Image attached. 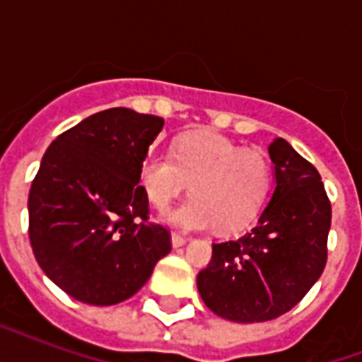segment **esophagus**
<instances>
[{"instance_id":"esophagus-1","label":"esophagus","mask_w":362,"mask_h":362,"mask_svg":"<svg viewBox=\"0 0 362 362\" xmlns=\"http://www.w3.org/2000/svg\"><path fill=\"white\" fill-rule=\"evenodd\" d=\"M187 242L186 237H182V235H178V233H173L170 235V244H173V247H182L184 244Z\"/></svg>"}]
</instances>
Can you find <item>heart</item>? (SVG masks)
<instances>
[{
    "label": "heart",
    "mask_w": 362,
    "mask_h": 362,
    "mask_svg": "<svg viewBox=\"0 0 362 362\" xmlns=\"http://www.w3.org/2000/svg\"><path fill=\"white\" fill-rule=\"evenodd\" d=\"M270 178L263 152L206 131L180 136L173 156L148 153L141 165V186L156 209L169 206L189 186L193 197L165 214L182 229L242 231L263 209Z\"/></svg>",
    "instance_id": "b5f03b06"
}]
</instances>
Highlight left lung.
I'll return each mask as SVG.
<instances>
[{
	"mask_svg": "<svg viewBox=\"0 0 362 362\" xmlns=\"http://www.w3.org/2000/svg\"><path fill=\"white\" fill-rule=\"evenodd\" d=\"M274 192L252 231L212 244L197 289L216 315L259 323L286 314L327 263L331 203L320 173L284 139L269 146Z\"/></svg>",
	"mask_w": 362,
	"mask_h": 362,
	"instance_id": "1",
	"label": "left lung"
}]
</instances>
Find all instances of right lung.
<instances>
[{
  "label": "right lung",
  "instance_id": "right-lung-1",
  "mask_svg": "<svg viewBox=\"0 0 362 362\" xmlns=\"http://www.w3.org/2000/svg\"><path fill=\"white\" fill-rule=\"evenodd\" d=\"M163 118L109 109L48 146L31 184L30 242L42 272L69 297L110 306L133 297L170 252L148 223L141 165Z\"/></svg>",
  "mask_w": 362,
  "mask_h": 362
}]
</instances>
